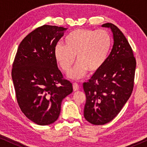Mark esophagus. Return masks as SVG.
Here are the masks:
<instances>
[{
    "label": "esophagus",
    "instance_id": "obj_1",
    "mask_svg": "<svg viewBox=\"0 0 147 147\" xmlns=\"http://www.w3.org/2000/svg\"><path fill=\"white\" fill-rule=\"evenodd\" d=\"M73 89H74V91H77V90H79V85H78L77 83H74Z\"/></svg>",
    "mask_w": 147,
    "mask_h": 147
}]
</instances>
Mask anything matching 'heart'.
Wrapping results in <instances>:
<instances>
[{
	"mask_svg": "<svg viewBox=\"0 0 147 147\" xmlns=\"http://www.w3.org/2000/svg\"><path fill=\"white\" fill-rule=\"evenodd\" d=\"M65 45L58 43L55 47V57L62 70L67 71L75 61V67L68 73L74 80L83 78L87 71L94 74L106 63L112 47V38L105 29L97 31L79 29L65 37Z\"/></svg>",
	"mask_w": 147,
	"mask_h": 147,
	"instance_id": "1",
	"label": "heart"
}]
</instances>
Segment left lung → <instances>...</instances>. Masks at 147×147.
Wrapping results in <instances>:
<instances>
[{
    "instance_id": "obj_1",
    "label": "left lung",
    "mask_w": 147,
    "mask_h": 147,
    "mask_svg": "<svg viewBox=\"0 0 147 147\" xmlns=\"http://www.w3.org/2000/svg\"><path fill=\"white\" fill-rule=\"evenodd\" d=\"M114 45L106 63L83 88L86 96L84 115L92 124L103 125L114 119L131 95L134 87L136 59L122 31L112 23Z\"/></svg>"
}]
</instances>
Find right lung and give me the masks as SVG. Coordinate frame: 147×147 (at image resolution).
Listing matches in <instances>:
<instances>
[{
  "label": "right lung",
  "mask_w": 147,
  "mask_h": 147,
  "mask_svg": "<svg viewBox=\"0 0 147 147\" xmlns=\"http://www.w3.org/2000/svg\"><path fill=\"white\" fill-rule=\"evenodd\" d=\"M67 29L47 25L37 28L21 42L14 60L11 75L17 102L23 114L39 125L55 122L62 100L73 92L54 53Z\"/></svg>",
  "instance_id": "1"
}]
</instances>
